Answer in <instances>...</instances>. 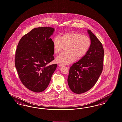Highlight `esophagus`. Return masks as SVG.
I'll return each mask as SVG.
<instances>
[{
	"label": "esophagus",
	"instance_id": "1",
	"mask_svg": "<svg viewBox=\"0 0 122 122\" xmlns=\"http://www.w3.org/2000/svg\"><path fill=\"white\" fill-rule=\"evenodd\" d=\"M58 65H59V66H63V64H61V63H59Z\"/></svg>",
	"mask_w": 122,
	"mask_h": 122
}]
</instances>
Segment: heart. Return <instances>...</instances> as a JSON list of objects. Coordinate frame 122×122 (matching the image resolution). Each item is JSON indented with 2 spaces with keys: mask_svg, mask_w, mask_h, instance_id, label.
I'll list each match as a JSON object with an SVG mask.
<instances>
[{
  "mask_svg": "<svg viewBox=\"0 0 122 122\" xmlns=\"http://www.w3.org/2000/svg\"><path fill=\"white\" fill-rule=\"evenodd\" d=\"M55 54H57L66 46V52L58 56L56 61L63 64L71 63L75 60H80L86 54L90 48L91 40L89 36L83 35L76 32H69L63 34L61 37L57 36L52 39Z\"/></svg>",
  "mask_w": 122,
  "mask_h": 122,
  "instance_id": "obj_1",
  "label": "heart"
}]
</instances>
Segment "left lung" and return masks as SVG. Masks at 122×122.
Listing matches in <instances>:
<instances>
[{
    "mask_svg": "<svg viewBox=\"0 0 122 122\" xmlns=\"http://www.w3.org/2000/svg\"><path fill=\"white\" fill-rule=\"evenodd\" d=\"M87 32L91 40L86 54L70 68L68 84L76 94L90 90L98 81L103 68L104 51L103 45L90 30Z\"/></svg>",
    "mask_w": 122,
    "mask_h": 122,
    "instance_id": "8db88e82",
    "label": "left lung"
}]
</instances>
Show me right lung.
<instances>
[{"label":"right lung","instance_id":"1","mask_svg":"<svg viewBox=\"0 0 122 122\" xmlns=\"http://www.w3.org/2000/svg\"><path fill=\"white\" fill-rule=\"evenodd\" d=\"M51 27L33 29L21 38L16 51L15 65L23 85L29 90L41 92L50 83L57 65H47L54 59Z\"/></svg>","mask_w":122,"mask_h":122}]
</instances>
